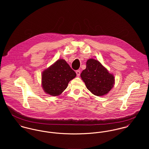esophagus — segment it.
Listing matches in <instances>:
<instances>
[{"mask_svg":"<svg viewBox=\"0 0 149 149\" xmlns=\"http://www.w3.org/2000/svg\"><path fill=\"white\" fill-rule=\"evenodd\" d=\"M76 74H77V76H80V70H76Z\"/></svg>","mask_w":149,"mask_h":149,"instance_id":"1","label":"esophagus"}]
</instances>
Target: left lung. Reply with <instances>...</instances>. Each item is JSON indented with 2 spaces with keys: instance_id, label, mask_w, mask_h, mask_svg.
<instances>
[{
  "instance_id": "left-lung-1",
  "label": "left lung",
  "mask_w": 149,
  "mask_h": 149,
  "mask_svg": "<svg viewBox=\"0 0 149 149\" xmlns=\"http://www.w3.org/2000/svg\"><path fill=\"white\" fill-rule=\"evenodd\" d=\"M80 76L87 89L97 96L106 95L115 83L114 76L99 61L94 59L87 60L86 69Z\"/></svg>"
}]
</instances>
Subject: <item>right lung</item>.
Instances as JSON below:
<instances>
[{"mask_svg": "<svg viewBox=\"0 0 149 149\" xmlns=\"http://www.w3.org/2000/svg\"><path fill=\"white\" fill-rule=\"evenodd\" d=\"M76 76L75 72L64 60H58L43 72V89L51 96H58L67 88L69 82Z\"/></svg>", "mask_w": 149, "mask_h": 149, "instance_id": "right-lung-1", "label": "right lung"}]
</instances>
